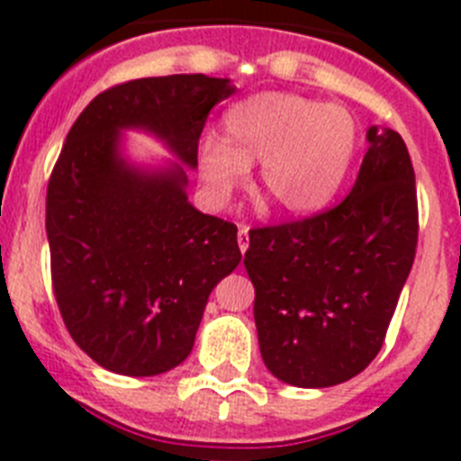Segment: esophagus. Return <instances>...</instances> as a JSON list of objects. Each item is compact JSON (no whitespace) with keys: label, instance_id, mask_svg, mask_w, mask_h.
Here are the masks:
<instances>
[{"label":"esophagus","instance_id":"1","mask_svg":"<svg viewBox=\"0 0 461 461\" xmlns=\"http://www.w3.org/2000/svg\"><path fill=\"white\" fill-rule=\"evenodd\" d=\"M250 230H248V227H240L239 230V236H236V239H239V248H240V252H246L248 250V246H250Z\"/></svg>","mask_w":461,"mask_h":461}]
</instances>
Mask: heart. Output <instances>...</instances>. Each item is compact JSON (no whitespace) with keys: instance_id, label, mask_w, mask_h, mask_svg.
<instances>
[{"instance_id":"b5f03b06","label":"heart","mask_w":461,"mask_h":461,"mask_svg":"<svg viewBox=\"0 0 461 461\" xmlns=\"http://www.w3.org/2000/svg\"><path fill=\"white\" fill-rule=\"evenodd\" d=\"M358 149V126L335 103L264 91L222 114V140L200 147V176L215 200L246 185L252 165L259 184L285 213L314 215L342 188Z\"/></svg>"}]
</instances>
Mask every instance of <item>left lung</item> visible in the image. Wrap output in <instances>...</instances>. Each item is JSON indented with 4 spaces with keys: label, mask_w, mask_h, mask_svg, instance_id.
Instances as JSON below:
<instances>
[{
    "label": "left lung",
    "mask_w": 461,
    "mask_h": 461,
    "mask_svg": "<svg viewBox=\"0 0 461 461\" xmlns=\"http://www.w3.org/2000/svg\"><path fill=\"white\" fill-rule=\"evenodd\" d=\"M347 200L308 221L250 231L246 271L264 365L296 388H329L379 354L413 267L418 202L400 132L370 126Z\"/></svg>",
    "instance_id": "left-lung-1"
}]
</instances>
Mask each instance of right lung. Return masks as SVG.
Listing matches in <instances>:
<instances>
[{"mask_svg": "<svg viewBox=\"0 0 461 461\" xmlns=\"http://www.w3.org/2000/svg\"><path fill=\"white\" fill-rule=\"evenodd\" d=\"M230 77H142L98 94L70 128L48 184L45 231L66 329L101 367L156 376L184 363L213 287L240 261L236 225L188 202V169ZM126 130L176 161L135 164Z\"/></svg>", "mask_w": 461, "mask_h": 461, "instance_id": "1", "label": "right lung"}]
</instances>
